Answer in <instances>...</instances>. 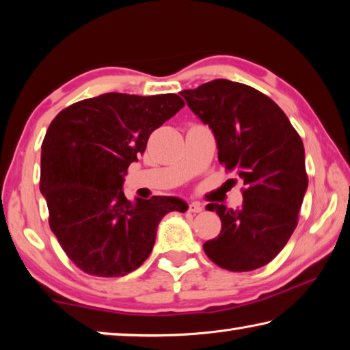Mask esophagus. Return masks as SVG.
Segmentation results:
<instances>
[{
    "mask_svg": "<svg viewBox=\"0 0 350 350\" xmlns=\"http://www.w3.org/2000/svg\"><path fill=\"white\" fill-rule=\"evenodd\" d=\"M202 210H204V206L199 202H191L188 205V211H191V213H200Z\"/></svg>",
    "mask_w": 350,
    "mask_h": 350,
    "instance_id": "34e87169",
    "label": "esophagus"
}]
</instances>
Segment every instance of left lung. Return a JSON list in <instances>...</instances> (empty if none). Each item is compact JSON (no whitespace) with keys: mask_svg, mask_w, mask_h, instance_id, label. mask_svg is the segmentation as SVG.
Segmentation results:
<instances>
[{"mask_svg":"<svg viewBox=\"0 0 350 350\" xmlns=\"http://www.w3.org/2000/svg\"><path fill=\"white\" fill-rule=\"evenodd\" d=\"M180 96L215 134L219 162L245 185L238 210L206 205L222 221L204 244L206 256L230 271L262 267L298 224L307 189L303 140L280 106L252 86L217 79Z\"/></svg>","mask_w":350,"mask_h":350,"instance_id":"obj_1","label":"left lung"}]
</instances>
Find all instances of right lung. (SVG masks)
<instances>
[{
	"label": "right lung",
	"instance_id": "obj_1",
	"mask_svg": "<svg viewBox=\"0 0 350 350\" xmlns=\"http://www.w3.org/2000/svg\"><path fill=\"white\" fill-rule=\"evenodd\" d=\"M183 105L176 94L108 92L68 106L47 128L40 191L51 230L85 273H131L150 256L161 219L170 211H187V202L171 196L129 202L122 188L150 134Z\"/></svg>",
	"mask_w": 350,
	"mask_h": 350
}]
</instances>
